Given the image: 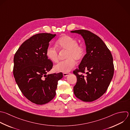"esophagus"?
<instances>
[{
  "label": "esophagus",
  "instance_id": "obj_1",
  "mask_svg": "<svg viewBox=\"0 0 130 130\" xmlns=\"http://www.w3.org/2000/svg\"><path fill=\"white\" fill-rule=\"evenodd\" d=\"M69 74H70L69 73H63V76L64 77H67V76H68Z\"/></svg>",
  "mask_w": 130,
  "mask_h": 130
}]
</instances>
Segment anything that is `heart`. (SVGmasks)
Returning a JSON list of instances; mask_svg holds the SVG:
<instances>
[{
  "label": "heart",
  "instance_id": "obj_1",
  "mask_svg": "<svg viewBox=\"0 0 130 130\" xmlns=\"http://www.w3.org/2000/svg\"><path fill=\"white\" fill-rule=\"evenodd\" d=\"M57 45L59 49L67 51L66 59L56 64L54 70L56 72L68 73L75 66V60L79 61L82 59L84 55L83 48L78 45L76 40L68 36H64L59 38ZM46 55L49 59L54 62H56L58 59V52L57 49L52 46H49L46 50Z\"/></svg>",
  "mask_w": 130,
  "mask_h": 130
}]
</instances>
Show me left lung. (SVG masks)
<instances>
[{
	"mask_svg": "<svg viewBox=\"0 0 130 130\" xmlns=\"http://www.w3.org/2000/svg\"><path fill=\"white\" fill-rule=\"evenodd\" d=\"M71 32L83 37L86 51L78 69L73 72L77 77L74 93L83 101L92 102L106 91L111 82L114 74L113 57L106 44L96 35L86 30ZM79 72L85 73L86 75H79Z\"/></svg>",
	"mask_w": 130,
	"mask_h": 130,
	"instance_id": "8db88e82",
	"label": "left lung"
}]
</instances>
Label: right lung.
<instances>
[{
	"instance_id": "1",
	"label": "right lung",
	"mask_w": 130,
	"mask_h": 130,
	"mask_svg": "<svg viewBox=\"0 0 130 130\" xmlns=\"http://www.w3.org/2000/svg\"><path fill=\"white\" fill-rule=\"evenodd\" d=\"M56 35L42 33L25 41L15 54L13 74L15 81L30 101L38 105L46 104L56 94L61 73L48 74L53 63L48 59L46 50Z\"/></svg>"
}]
</instances>
